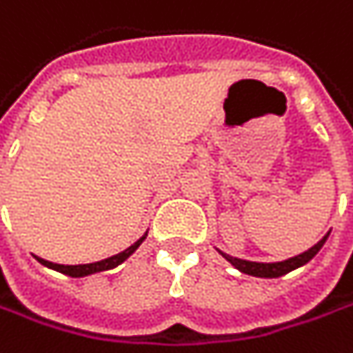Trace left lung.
I'll use <instances>...</instances> for the list:
<instances>
[{"instance_id":"obj_1","label":"left lung","mask_w":353,"mask_h":353,"mask_svg":"<svg viewBox=\"0 0 353 353\" xmlns=\"http://www.w3.org/2000/svg\"><path fill=\"white\" fill-rule=\"evenodd\" d=\"M330 236V232H326L320 242H316L312 248H308L306 252H302V254L298 256H292L288 260H282V262H252V260H242V258H236V256H230L226 254V252H222V258H226L236 270L240 272L248 274V276H256V278H280V276H284V274L292 272V270H296V268H300V266H304V264H308L310 260L314 258V256L320 252V248L324 246V242Z\"/></svg>"}]
</instances>
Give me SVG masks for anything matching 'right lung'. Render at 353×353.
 Listing matches in <instances>:
<instances>
[{
	"mask_svg": "<svg viewBox=\"0 0 353 353\" xmlns=\"http://www.w3.org/2000/svg\"><path fill=\"white\" fill-rule=\"evenodd\" d=\"M149 234V230L143 234V236L139 238L137 242H132L129 248H125L123 252H119V254L111 256V258H105V260H101V262H91V264H79V266H65V264H55V262H49V260H43V258H37L43 266L47 268H51V270H57V272L65 274V276H71V278H85V276H91V274H97V272H105V270H113L117 268L119 264H123L129 256L143 244V240L147 238Z\"/></svg>",
	"mask_w": 353,
	"mask_h": 353,
	"instance_id": "add662e5",
	"label": "right lung"
}]
</instances>
